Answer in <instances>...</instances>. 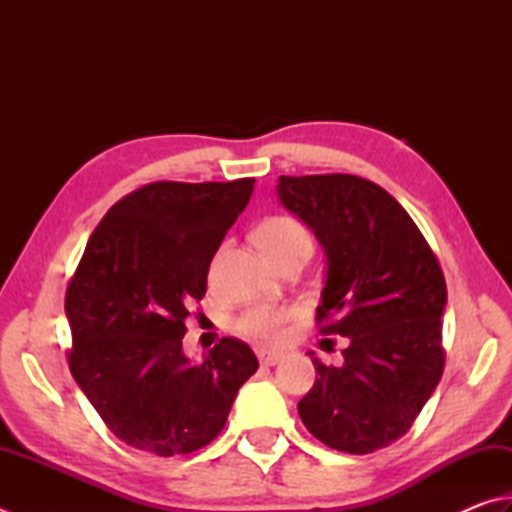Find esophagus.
Listing matches in <instances>:
<instances>
[{
  "label": "esophagus",
  "instance_id": "esophagus-1",
  "mask_svg": "<svg viewBox=\"0 0 512 512\" xmlns=\"http://www.w3.org/2000/svg\"><path fill=\"white\" fill-rule=\"evenodd\" d=\"M281 359H283V354H278V352H265V350L258 352L260 365H276Z\"/></svg>",
  "mask_w": 512,
  "mask_h": 512
}]
</instances>
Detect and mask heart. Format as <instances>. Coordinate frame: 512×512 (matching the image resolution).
<instances>
[{"label": "heart", "instance_id": "heart-1", "mask_svg": "<svg viewBox=\"0 0 512 512\" xmlns=\"http://www.w3.org/2000/svg\"><path fill=\"white\" fill-rule=\"evenodd\" d=\"M256 243L274 263H278L296 252L310 254L312 234L301 220L292 216H269L256 227ZM292 316V307L256 305L236 318V332L256 343H278Z\"/></svg>", "mask_w": 512, "mask_h": 512}]
</instances>
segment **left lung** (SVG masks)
Segmentation results:
<instances>
[{"instance_id":"1","label":"left lung","mask_w":512,"mask_h":512,"mask_svg":"<svg viewBox=\"0 0 512 512\" xmlns=\"http://www.w3.org/2000/svg\"><path fill=\"white\" fill-rule=\"evenodd\" d=\"M278 196L327 254L318 332L350 339L341 368L307 352L316 381L298 414L325 446L368 455L406 435L441 379L446 278L408 211L370 180L281 176Z\"/></svg>"}]
</instances>
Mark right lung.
<instances>
[{
    "label": "right lung",
    "instance_id": "1",
    "mask_svg": "<svg viewBox=\"0 0 512 512\" xmlns=\"http://www.w3.org/2000/svg\"><path fill=\"white\" fill-rule=\"evenodd\" d=\"M254 178L149 182L115 202L66 287L73 379L127 446L189 455L225 428L236 392L258 370L225 336L202 363L182 354L187 316L207 292L211 258L243 214Z\"/></svg>",
    "mask_w": 512,
    "mask_h": 512
}]
</instances>
